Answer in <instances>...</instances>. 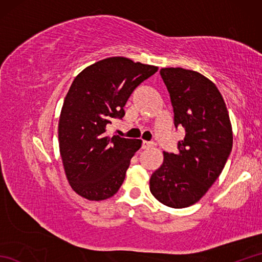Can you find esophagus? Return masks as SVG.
Segmentation results:
<instances>
[{
	"label": "esophagus",
	"mask_w": 262,
	"mask_h": 262,
	"mask_svg": "<svg viewBox=\"0 0 262 262\" xmlns=\"http://www.w3.org/2000/svg\"><path fill=\"white\" fill-rule=\"evenodd\" d=\"M143 148H151L153 146V142H148V141H143Z\"/></svg>",
	"instance_id": "obj_1"
}]
</instances>
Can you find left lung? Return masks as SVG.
Wrapping results in <instances>:
<instances>
[{
	"label": "left lung",
	"instance_id": "obj_1",
	"mask_svg": "<svg viewBox=\"0 0 262 262\" xmlns=\"http://www.w3.org/2000/svg\"><path fill=\"white\" fill-rule=\"evenodd\" d=\"M170 93L176 127L185 138L178 152H163L162 165L149 179V190L172 208L196 204L223 171L232 151V125L224 99L203 74L182 68L161 69Z\"/></svg>",
	"mask_w": 262,
	"mask_h": 262
}]
</instances>
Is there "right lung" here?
Segmentation results:
<instances>
[{
	"label": "right lung",
	"mask_w": 262,
	"mask_h": 262,
	"mask_svg": "<svg viewBox=\"0 0 262 262\" xmlns=\"http://www.w3.org/2000/svg\"><path fill=\"white\" fill-rule=\"evenodd\" d=\"M158 69L109 57L88 66L72 83L60 111L58 142L66 178L81 197L99 202L119 190L142 141L111 137L107 126L125 116L133 91Z\"/></svg>",
	"instance_id": "obj_1"
}]
</instances>
